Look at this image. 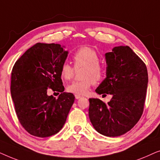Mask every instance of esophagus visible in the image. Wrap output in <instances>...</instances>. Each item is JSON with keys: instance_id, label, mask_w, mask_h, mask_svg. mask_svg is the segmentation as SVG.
<instances>
[{"instance_id": "1", "label": "esophagus", "mask_w": 160, "mask_h": 160, "mask_svg": "<svg viewBox=\"0 0 160 160\" xmlns=\"http://www.w3.org/2000/svg\"><path fill=\"white\" fill-rule=\"evenodd\" d=\"M75 98H76V99H79V98H82V96L81 95H75Z\"/></svg>"}]
</instances>
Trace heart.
Listing matches in <instances>:
<instances>
[{"mask_svg": "<svg viewBox=\"0 0 160 160\" xmlns=\"http://www.w3.org/2000/svg\"><path fill=\"white\" fill-rule=\"evenodd\" d=\"M74 68L69 63L63 62L60 73L63 79L70 80L73 77L76 70L83 68L81 81L71 82L66 87L67 92L75 95H84L94 83L98 84L105 76L104 65L100 62V56L92 48L82 47L76 50L73 55Z\"/></svg>", "mask_w": 160, "mask_h": 160, "instance_id": "obj_1", "label": "heart"}]
</instances>
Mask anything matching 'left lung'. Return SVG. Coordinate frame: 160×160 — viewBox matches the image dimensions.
Segmentation results:
<instances>
[{"instance_id": "left-lung-1", "label": "left lung", "mask_w": 160, "mask_h": 160, "mask_svg": "<svg viewBox=\"0 0 160 160\" xmlns=\"http://www.w3.org/2000/svg\"><path fill=\"white\" fill-rule=\"evenodd\" d=\"M106 78L95 92L112 95L105 103L90 98L89 117L94 128L100 134L117 137L130 130L141 119L148 86L145 63L128 46L113 48L105 54Z\"/></svg>"}]
</instances>
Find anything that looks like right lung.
<instances>
[{
  "label": "right lung",
  "instance_id": "obj_1",
  "mask_svg": "<svg viewBox=\"0 0 160 160\" xmlns=\"http://www.w3.org/2000/svg\"><path fill=\"white\" fill-rule=\"evenodd\" d=\"M58 43H37L15 62L11 94L17 118L30 135L46 138L58 133L73 104V94L64 92L60 69L68 52ZM49 89L61 95L49 96Z\"/></svg>",
  "mask_w": 160,
  "mask_h": 160
}]
</instances>
